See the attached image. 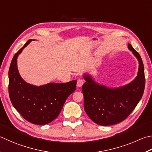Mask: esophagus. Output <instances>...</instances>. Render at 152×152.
<instances>
[{"instance_id":"34e87169","label":"esophagus","mask_w":152,"mask_h":152,"mask_svg":"<svg viewBox=\"0 0 152 152\" xmlns=\"http://www.w3.org/2000/svg\"><path fill=\"white\" fill-rule=\"evenodd\" d=\"M84 82H85V81L83 79H79L78 82H77V86L78 87L82 86V85L84 84Z\"/></svg>"}]
</instances>
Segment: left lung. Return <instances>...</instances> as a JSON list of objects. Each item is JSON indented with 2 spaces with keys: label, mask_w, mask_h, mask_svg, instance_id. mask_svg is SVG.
<instances>
[{
  "label": "left lung",
  "mask_w": 152,
  "mask_h": 152,
  "mask_svg": "<svg viewBox=\"0 0 152 152\" xmlns=\"http://www.w3.org/2000/svg\"><path fill=\"white\" fill-rule=\"evenodd\" d=\"M128 48L139 61L137 76L131 83L112 89L99 85L89 75L84 76L86 82L82 90L85 112L98 125H114L126 120L143 96L145 79L142 58L130 44H128Z\"/></svg>",
  "instance_id": "left-lung-1"
}]
</instances>
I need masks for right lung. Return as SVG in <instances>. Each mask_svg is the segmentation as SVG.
Instances as JSON below:
<instances>
[{
	"label": "right lung",
	"instance_id": "obj_1",
	"mask_svg": "<svg viewBox=\"0 0 152 152\" xmlns=\"http://www.w3.org/2000/svg\"><path fill=\"white\" fill-rule=\"evenodd\" d=\"M31 41H27L11 62L9 71V97L15 108L26 120L37 125H45L58 116L67 98L76 90L77 81L50 83L40 86L24 81L18 71L17 58Z\"/></svg>",
	"mask_w": 152,
	"mask_h": 152
}]
</instances>
